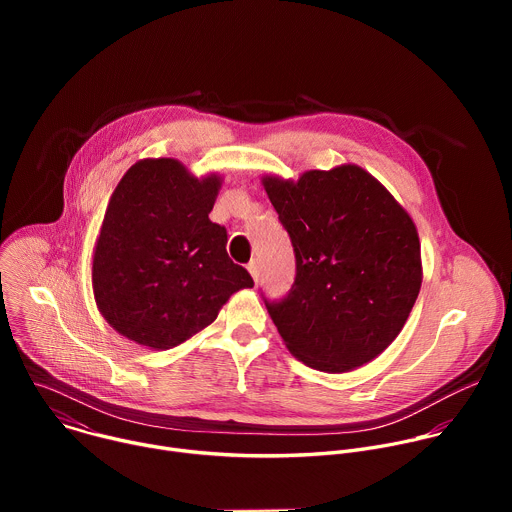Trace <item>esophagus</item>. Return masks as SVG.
<instances>
[{"label":"esophagus","instance_id":"1","mask_svg":"<svg viewBox=\"0 0 512 512\" xmlns=\"http://www.w3.org/2000/svg\"><path fill=\"white\" fill-rule=\"evenodd\" d=\"M247 269H249V273H251V277L255 279V281H259V263L253 259L249 265H247Z\"/></svg>","mask_w":512,"mask_h":512}]
</instances>
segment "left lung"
<instances>
[{
	"instance_id": "1",
	"label": "left lung",
	"mask_w": 512,
	"mask_h": 512,
	"mask_svg": "<svg viewBox=\"0 0 512 512\" xmlns=\"http://www.w3.org/2000/svg\"><path fill=\"white\" fill-rule=\"evenodd\" d=\"M261 182L296 253L287 298L265 302L287 350L324 373L371 362L399 336L419 296L413 218L354 164Z\"/></svg>"
}]
</instances>
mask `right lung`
Instances as JSON below:
<instances>
[{
    "label": "right lung",
    "mask_w": 512,
    "mask_h": 512,
    "mask_svg": "<svg viewBox=\"0 0 512 512\" xmlns=\"http://www.w3.org/2000/svg\"><path fill=\"white\" fill-rule=\"evenodd\" d=\"M221 184L174 158H145L113 190L93 251V294L121 336L174 348L210 326L235 291L253 287L227 255V229L208 218Z\"/></svg>",
    "instance_id": "obj_1"
}]
</instances>
